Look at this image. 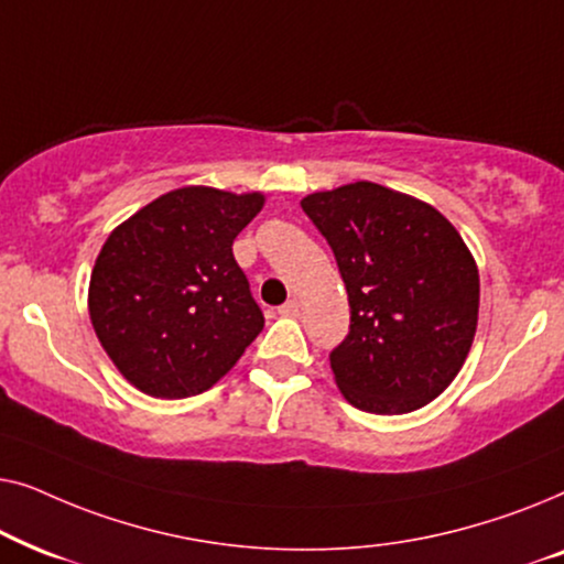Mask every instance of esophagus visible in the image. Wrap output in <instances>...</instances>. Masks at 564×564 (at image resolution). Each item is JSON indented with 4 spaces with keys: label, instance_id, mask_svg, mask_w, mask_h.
I'll use <instances>...</instances> for the list:
<instances>
[{
    "label": "esophagus",
    "instance_id": "esophagus-1",
    "mask_svg": "<svg viewBox=\"0 0 564 564\" xmlns=\"http://www.w3.org/2000/svg\"><path fill=\"white\" fill-rule=\"evenodd\" d=\"M280 315H284V318H297V315H300V303H297V300H288V303L280 307Z\"/></svg>",
    "mask_w": 564,
    "mask_h": 564
}]
</instances>
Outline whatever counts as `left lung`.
Wrapping results in <instances>:
<instances>
[{"mask_svg": "<svg viewBox=\"0 0 564 564\" xmlns=\"http://www.w3.org/2000/svg\"><path fill=\"white\" fill-rule=\"evenodd\" d=\"M334 249L351 326L330 369L354 408L419 411L449 388L477 330L480 274L436 207L375 182L300 199Z\"/></svg>", "mask_w": 564, "mask_h": 564, "instance_id": "1", "label": "left lung"}]
</instances>
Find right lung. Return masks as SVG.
<instances>
[{
    "label": "right lung",
    "mask_w": 564,
    "mask_h": 564,
    "mask_svg": "<svg viewBox=\"0 0 564 564\" xmlns=\"http://www.w3.org/2000/svg\"><path fill=\"white\" fill-rule=\"evenodd\" d=\"M261 192L180 187L122 220L89 280L91 328L126 380L151 398H189L226 377L264 315L234 241Z\"/></svg>",
    "instance_id": "add662e5"
}]
</instances>
